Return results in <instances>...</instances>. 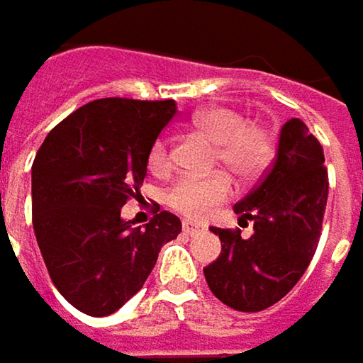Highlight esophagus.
Returning <instances> with one entry per match:
<instances>
[{
	"mask_svg": "<svg viewBox=\"0 0 363 363\" xmlns=\"http://www.w3.org/2000/svg\"><path fill=\"white\" fill-rule=\"evenodd\" d=\"M182 231H184L186 235H195V233L201 231V225H197V223H193V220H184V223H182Z\"/></svg>",
	"mask_w": 363,
	"mask_h": 363,
	"instance_id": "34e87169",
	"label": "esophagus"
}]
</instances>
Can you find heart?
<instances>
[{
    "mask_svg": "<svg viewBox=\"0 0 363 363\" xmlns=\"http://www.w3.org/2000/svg\"><path fill=\"white\" fill-rule=\"evenodd\" d=\"M193 123L216 143L214 162L223 164L238 181L250 182L262 177L275 160L277 143L267 123L248 121L240 109L216 105L195 113ZM147 166L151 172L162 174L170 168V143L160 138L153 143ZM231 195V181L225 172H214L203 179L184 177L177 181L166 201L172 210L186 218H206L216 206Z\"/></svg>",
    "mask_w": 363,
    "mask_h": 363,
    "instance_id": "obj_1",
    "label": "heart"
}]
</instances>
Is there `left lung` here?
I'll use <instances>...</instances> for the list:
<instances>
[{
    "label": "left lung",
    "instance_id": "obj_1",
    "mask_svg": "<svg viewBox=\"0 0 363 363\" xmlns=\"http://www.w3.org/2000/svg\"><path fill=\"white\" fill-rule=\"evenodd\" d=\"M326 199L324 149L303 119H288L273 166L233 208L242 225L252 223V235L244 240L240 229H210L223 244L220 256L203 269L212 294L244 313L281 301L315 254Z\"/></svg>",
    "mask_w": 363,
    "mask_h": 363
}]
</instances>
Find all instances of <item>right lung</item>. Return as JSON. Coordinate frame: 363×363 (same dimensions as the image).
Segmentation results:
<instances>
[{
	"mask_svg": "<svg viewBox=\"0 0 363 363\" xmlns=\"http://www.w3.org/2000/svg\"><path fill=\"white\" fill-rule=\"evenodd\" d=\"M177 113L174 101L99 99L50 130L31 168L33 229L56 290L105 318L132 298L181 218L155 210L140 227L121 208L140 197L147 155Z\"/></svg>",
	"mask_w": 363,
	"mask_h": 363,
	"instance_id": "add662e5",
	"label": "right lung"
}]
</instances>
